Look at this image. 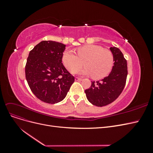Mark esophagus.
Segmentation results:
<instances>
[{"instance_id": "obj_1", "label": "esophagus", "mask_w": 153, "mask_h": 153, "mask_svg": "<svg viewBox=\"0 0 153 153\" xmlns=\"http://www.w3.org/2000/svg\"><path fill=\"white\" fill-rule=\"evenodd\" d=\"M75 80H76V81H81V80H82V78H80L76 77V78H75Z\"/></svg>"}]
</instances>
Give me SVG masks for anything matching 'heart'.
Returning <instances> with one entry per match:
<instances>
[{"instance_id": "1", "label": "heart", "mask_w": 153, "mask_h": 153, "mask_svg": "<svg viewBox=\"0 0 153 153\" xmlns=\"http://www.w3.org/2000/svg\"><path fill=\"white\" fill-rule=\"evenodd\" d=\"M76 55L71 50H66L62 55L64 66L73 73L92 76L94 79H101L107 76L114 65V55L108 49L98 45H85L76 50ZM84 63L86 68L77 71ZM76 71H75L74 70Z\"/></svg>"}]
</instances>
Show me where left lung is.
Returning <instances> with one entry per match:
<instances>
[{"mask_svg": "<svg viewBox=\"0 0 153 153\" xmlns=\"http://www.w3.org/2000/svg\"><path fill=\"white\" fill-rule=\"evenodd\" d=\"M114 55V66L108 76L100 81L92 82L91 86L85 91L90 103L103 106L112 103L123 92L128 75L127 61L121 51L117 47H110Z\"/></svg>", "mask_w": 153, "mask_h": 153, "instance_id": "8db88e82", "label": "left lung"}]
</instances>
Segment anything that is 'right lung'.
<instances>
[{
    "label": "right lung",
    "instance_id": "add662e5",
    "mask_svg": "<svg viewBox=\"0 0 153 153\" xmlns=\"http://www.w3.org/2000/svg\"><path fill=\"white\" fill-rule=\"evenodd\" d=\"M66 45L43 41L30 51L25 65V77L33 94L45 103L61 101L75 82L62 63Z\"/></svg>",
    "mask_w": 153,
    "mask_h": 153
}]
</instances>
